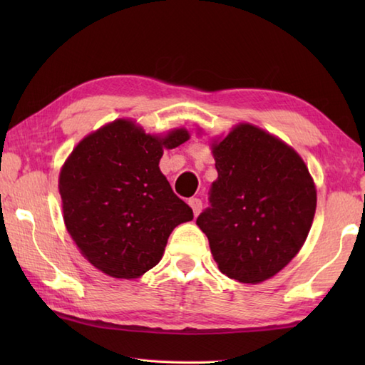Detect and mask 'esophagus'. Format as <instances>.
Listing matches in <instances>:
<instances>
[{
    "label": "esophagus",
    "instance_id": "1",
    "mask_svg": "<svg viewBox=\"0 0 365 365\" xmlns=\"http://www.w3.org/2000/svg\"><path fill=\"white\" fill-rule=\"evenodd\" d=\"M188 204L191 205L192 213H195V216H197L200 213V210H202V200H200L199 197H191L188 200Z\"/></svg>",
    "mask_w": 365,
    "mask_h": 365
}]
</instances>
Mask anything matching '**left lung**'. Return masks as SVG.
I'll return each mask as SVG.
<instances>
[{"instance_id":"obj_1","label":"left lung","mask_w":365,"mask_h":365,"mask_svg":"<svg viewBox=\"0 0 365 365\" xmlns=\"http://www.w3.org/2000/svg\"><path fill=\"white\" fill-rule=\"evenodd\" d=\"M218 180L196 224L222 274L257 284L301 250L317 207L312 177L292 147L242 123L213 145Z\"/></svg>"}]
</instances>
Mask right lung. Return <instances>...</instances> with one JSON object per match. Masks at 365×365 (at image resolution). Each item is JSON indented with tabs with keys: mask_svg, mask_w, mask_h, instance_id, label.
<instances>
[{
	"mask_svg": "<svg viewBox=\"0 0 365 365\" xmlns=\"http://www.w3.org/2000/svg\"><path fill=\"white\" fill-rule=\"evenodd\" d=\"M190 138L145 135L115 120L84 138L59 175L64 222L81 254L105 274L133 279L160 262L170 232L192 210L158 168L163 149Z\"/></svg>",
	"mask_w": 365,
	"mask_h": 365,
	"instance_id": "add662e5",
	"label": "right lung"
}]
</instances>
